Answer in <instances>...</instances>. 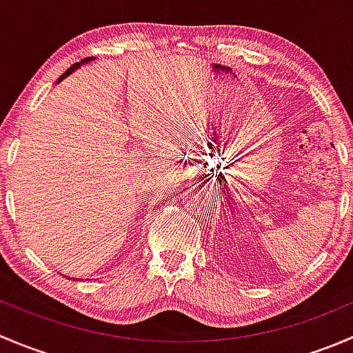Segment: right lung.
Segmentation results:
<instances>
[{"label": "right lung", "mask_w": 353, "mask_h": 353, "mask_svg": "<svg viewBox=\"0 0 353 353\" xmlns=\"http://www.w3.org/2000/svg\"><path fill=\"white\" fill-rule=\"evenodd\" d=\"M92 61V58H85V59H81V61L80 63H74V65H71L70 68H68V70L65 71V73H63L61 74V77H59V80H58V83H59V81H63V80H65V78L68 77V74H71V73H73V71L74 70H78V68H80L81 65H85V63H90Z\"/></svg>", "instance_id": "right-lung-1"}]
</instances>
